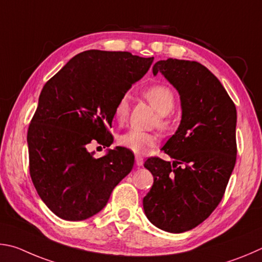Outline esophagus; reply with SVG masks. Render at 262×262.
<instances>
[{
    "label": "esophagus",
    "instance_id": "obj_1",
    "mask_svg": "<svg viewBox=\"0 0 262 262\" xmlns=\"http://www.w3.org/2000/svg\"><path fill=\"white\" fill-rule=\"evenodd\" d=\"M136 164L137 166L141 167L144 164V159L143 157H140V155H136Z\"/></svg>",
    "mask_w": 262,
    "mask_h": 262
}]
</instances>
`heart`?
<instances>
[{
	"instance_id": "obj_1",
	"label": "heart",
	"mask_w": 262,
	"mask_h": 262,
	"mask_svg": "<svg viewBox=\"0 0 262 262\" xmlns=\"http://www.w3.org/2000/svg\"><path fill=\"white\" fill-rule=\"evenodd\" d=\"M144 95L155 112L160 115L158 125L162 130H168L170 127V123L166 116L175 108L173 92L166 85H154L148 87L144 92ZM128 113H130V95L123 94L115 104L114 117L118 123H124L128 117ZM117 143L119 146L136 154H144L158 144V137L148 132L128 130L118 137Z\"/></svg>"
}]
</instances>
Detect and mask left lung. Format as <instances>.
<instances>
[{
    "instance_id": "left-lung-1",
    "label": "left lung",
    "mask_w": 262,
    "mask_h": 262,
    "mask_svg": "<svg viewBox=\"0 0 262 262\" xmlns=\"http://www.w3.org/2000/svg\"><path fill=\"white\" fill-rule=\"evenodd\" d=\"M181 96L182 119L162 150L172 162L149 158L154 183L143 200L147 219L181 233L204 222L222 200L236 163L237 112L221 82L203 64L168 58L154 64Z\"/></svg>"
}]
</instances>
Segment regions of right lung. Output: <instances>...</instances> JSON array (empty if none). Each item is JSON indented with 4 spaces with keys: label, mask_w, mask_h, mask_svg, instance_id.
<instances>
[{
    "label": "right lung",
    "mask_w": 262,
    "mask_h": 262,
    "mask_svg": "<svg viewBox=\"0 0 262 262\" xmlns=\"http://www.w3.org/2000/svg\"><path fill=\"white\" fill-rule=\"evenodd\" d=\"M154 57L127 52L86 50L46 82L27 131L30 175L46 206L67 221L99 213L132 170L135 157L123 148L95 159L92 140L110 146L115 104L143 78Z\"/></svg>",
    "instance_id": "add662e5"
}]
</instances>
